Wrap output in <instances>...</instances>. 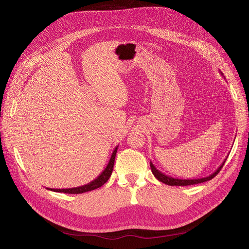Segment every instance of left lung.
I'll use <instances>...</instances> for the list:
<instances>
[{
	"label": "left lung",
	"instance_id": "1",
	"mask_svg": "<svg viewBox=\"0 0 249 249\" xmlns=\"http://www.w3.org/2000/svg\"><path fill=\"white\" fill-rule=\"evenodd\" d=\"M220 73L222 74V72L220 71ZM223 76V74H222ZM225 160L222 162V164L220 165L219 167H218L215 172H213L212 175H210L206 178H192V179H183V178H172V177H169V176H166L164 175V173H162L161 171L158 170L155 165L150 162V168H152V172L153 175L156 177L157 179H159L160 182L166 184V185H169V186H189V185H195V184H199V183H203V182H207V180H210L212 179L214 177H216V175L218 172H219L221 170V168L223 167V165L225 163Z\"/></svg>",
	"mask_w": 249,
	"mask_h": 249
}]
</instances>
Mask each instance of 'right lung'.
<instances>
[{
    "mask_svg": "<svg viewBox=\"0 0 249 249\" xmlns=\"http://www.w3.org/2000/svg\"><path fill=\"white\" fill-rule=\"evenodd\" d=\"M117 147L118 146H116L114 148V150H113V153L111 155V158H110L109 163L106 166V168H105L101 175L97 177L95 179H93L92 182H90L86 185L80 186V187H76V188H69V189H51V188H47V189H49L51 191H54V192L79 194V193H84V192L91 191V190H94V189H97V188L102 187L111 177V173L113 171V166H114V161H115V156H116V153H117Z\"/></svg>",
    "mask_w": 249,
    "mask_h": 249,
    "instance_id": "right-lung-1",
    "label": "right lung"
}]
</instances>
